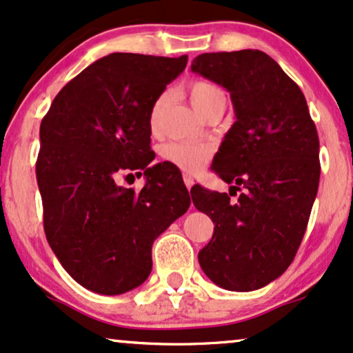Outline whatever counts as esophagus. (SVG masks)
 I'll return each mask as SVG.
<instances>
[{
  "instance_id": "obj_1",
  "label": "esophagus",
  "mask_w": 353,
  "mask_h": 353,
  "mask_svg": "<svg viewBox=\"0 0 353 353\" xmlns=\"http://www.w3.org/2000/svg\"><path fill=\"white\" fill-rule=\"evenodd\" d=\"M183 181H185L186 188H188V190L193 188V185H194V178L191 176L190 173H183Z\"/></svg>"
}]
</instances>
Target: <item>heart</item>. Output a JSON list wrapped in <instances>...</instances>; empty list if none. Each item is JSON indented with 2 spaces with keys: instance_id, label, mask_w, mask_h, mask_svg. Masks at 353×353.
<instances>
[{
  "instance_id": "obj_1",
  "label": "heart",
  "mask_w": 353,
  "mask_h": 353,
  "mask_svg": "<svg viewBox=\"0 0 353 353\" xmlns=\"http://www.w3.org/2000/svg\"><path fill=\"white\" fill-rule=\"evenodd\" d=\"M224 93L219 86L210 81L196 80L190 85V99L193 103V106L196 108L203 114L210 104H212L216 99H223ZM168 101V93H162L159 98L155 99L154 106L150 110V130L157 132L159 130V117L162 108ZM163 159H167L168 162H172L181 170L186 172H196L203 167L208 160L211 159L212 149L211 145L204 142H193V141H176L170 142L167 145H163L162 149Z\"/></svg>"
}]
</instances>
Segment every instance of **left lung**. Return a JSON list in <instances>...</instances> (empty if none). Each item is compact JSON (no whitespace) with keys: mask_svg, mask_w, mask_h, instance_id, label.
<instances>
[{"mask_svg":"<svg viewBox=\"0 0 353 353\" xmlns=\"http://www.w3.org/2000/svg\"><path fill=\"white\" fill-rule=\"evenodd\" d=\"M191 72L230 93L236 123L211 168L243 190L236 203L191 190L196 210L214 223L199 265L221 288L259 290L286 272L306 232L321 175L316 125L299 86L262 50L198 55Z\"/></svg>","mask_w":353,"mask_h":353,"instance_id":"left-lung-1","label":"left lung"}]
</instances>
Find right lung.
I'll return each mask as SVG.
<instances>
[{
	"label": "right lung",
	"mask_w": 353,
	"mask_h": 353,
	"mask_svg": "<svg viewBox=\"0 0 353 353\" xmlns=\"http://www.w3.org/2000/svg\"><path fill=\"white\" fill-rule=\"evenodd\" d=\"M186 62V55L103 57L60 90L41 123L36 175L47 242L68 275L98 294L142 285L154 241L191 204L176 168L150 167V110ZM142 169L139 194L115 183Z\"/></svg>",
	"instance_id": "right-lung-1"
}]
</instances>
